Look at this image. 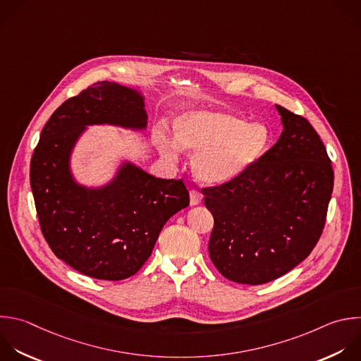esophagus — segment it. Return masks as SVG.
Masks as SVG:
<instances>
[{
  "label": "esophagus",
  "mask_w": 361,
  "mask_h": 361,
  "mask_svg": "<svg viewBox=\"0 0 361 361\" xmlns=\"http://www.w3.org/2000/svg\"><path fill=\"white\" fill-rule=\"evenodd\" d=\"M201 200H202V194L200 191H197V190L190 191V204L191 205H198L201 202Z\"/></svg>",
  "instance_id": "esophagus-1"
}]
</instances>
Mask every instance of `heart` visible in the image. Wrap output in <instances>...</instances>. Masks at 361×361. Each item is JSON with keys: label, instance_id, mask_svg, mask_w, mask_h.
I'll return each mask as SVG.
<instances>
[{"label": "heart", "instance_id": "b5f03b06", "mask_svg": "<svg viewBox=\"0 0 361 361\" xmlns=\"http://www.w3.org/2000/svg\"><path fill=\"white\" fill-rule=\"evenodd\" d=\"M173 142L161 132L154 133V143L161 156L176 163L178 149L197 152L192 170L208 185L233 180L251 169L265 153L269 132L259 122H247L231 111L192 110L174 122Z\"/></svg>", "mask_w": 361, "mask_h": 361}]
</instances>
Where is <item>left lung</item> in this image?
<instances>
[{"mask_svg": "<svg viewBox=\"0 0 361 361\" xmlns=\"http://www.w3.org/2000/svg\"><path fill=\"white\" fill-rule=\"evenodd\" d=\"M283 132L245 173L202 188L214 216L208 251L226 279L262 285L292 271L323 232L334 173L303 116L278 106Z\"/></svg>", "mask_w": 361, "mask_h": 361, "instance_id": "left-lung-1", "label": "left lung"}]
</instances>
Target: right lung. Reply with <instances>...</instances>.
<instances>
[{"mask_svg":"<svg viewBox=\"0 0 361 361\" xmlns=\"http://www.w3.org/2000/svg\"><path fill=\"white\" fill-rule=\"evenodd\" d=\"M90 125L146 129L143 96L104 80L65 100L49 117L34 150L31 188L52 252L86 276L122 281L145 265L161 228L190 204V195L183 180L156 178L132 163H123L103 187L78 184L69 159Z\"/></svg>","mask_w":361,"mask_h":361,"instance_id":"add662e5","label":"right lung"}]
</instances>
